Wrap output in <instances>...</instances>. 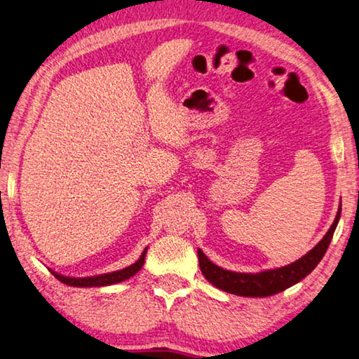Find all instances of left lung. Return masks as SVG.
Returning a JSON list of instances; mask_svg holds the SVG:
<instances>
[{"label":"left lung","instance_id":"obj_1","mask_svg":"<svg viewBox=\"0 0 359 359\" xmlns=\"http://www.w3.org/2000/svg\"><path fill=\"white\" fill-rule=\"evenodd\" d=\"M340 214L341 204L339 207V212H337L335 220L329 228V231L325 233V236L308 254H304L303 257L288 264V266L264 270V272L259 273L231 272V270H225L215 266L214 262L209 261V257L201 249H197L201 272L214 287L231 294L249 296V298H264V296H272L275 293L283 292V290L293 287L294 283L301 282L320 262V259L324 257L327 248H329L332 241V236H334L337 223L340 220Z\"/></svg>","mask_w":359,"mask_h":359}]
</instances>
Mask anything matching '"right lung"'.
<instances>
[{"mask_svg": "<svg viewBox=\"0 0 359 359\" xmlns=\"http://www.w3.org/2000/svg\"><path fill=\"white\" fill-rule=\"evenodd\" d=\"M145 252H147V248L144 249V252L141 254V257L137 259L136 262L131 264V266L121 270H116V272H110V273H103V275H95V277H86V278H74V277H65V275L56 273L51 270V273L55 275L56 278L60 280L61 283L69 285V287H107V285H113V283H119L124 282V280L131 278L133 275H136L139 270L144 266V259H145Z\"/></svg>", "mask_w": 359, "mask_h": 359, "instance_id": "obj_1", "label": "right lung"}]
</instances>
